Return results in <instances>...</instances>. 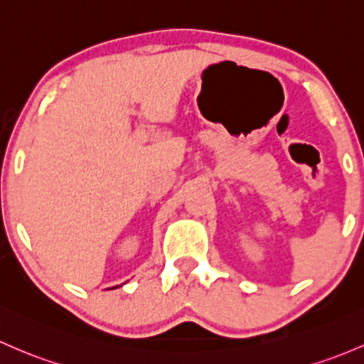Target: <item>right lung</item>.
<instances>
[{"instance_id":"obj_1","label":"right lung","mask_w":364,"mask_h":364,"mask_svg":"<svg viewBox=\"0 0 364 364\" xmlns=\"http://www.w3.org/2000/svg\"><path fill=\"white\" fill-rule=\"evenodd\" d=\"M117 288H118V286H117Z\"/></svg>"}]
</instances>
